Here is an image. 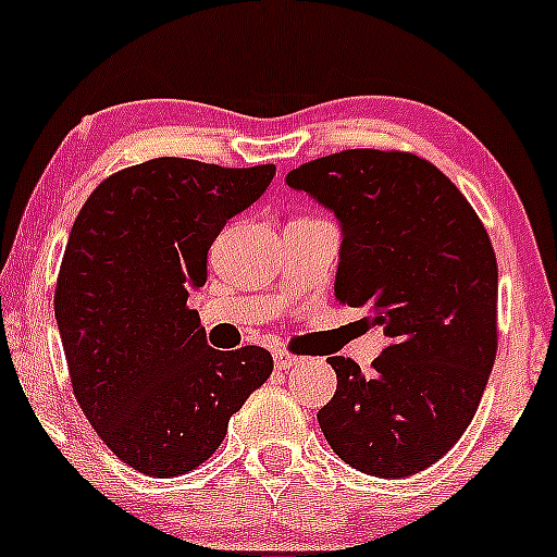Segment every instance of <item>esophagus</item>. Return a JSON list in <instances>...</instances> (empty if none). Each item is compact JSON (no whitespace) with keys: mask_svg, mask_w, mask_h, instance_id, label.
<instances>
[{"mask_svg":"<svg viewBox=\"0 0 557 557\" xmlns=\"http://www.w3.org/2000/svg\"><path fill=\"white\" fill-rule=\"evenodd\" d=\"M299 362L297 355L286 352V349H276L273 352V366H276V371H289V368H295Z\"/></svg>","mask_w":557,"mask_h":557,"instance_id":"obj_1","label":"esophagus"}]
</instances>
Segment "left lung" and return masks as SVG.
<instances>
[{"label":"left lung","mask_w":557,"mask_h":557,"mask_svg":"<svg viewBox=\"0 0 557 557\" xmlns=\"http://www.w3.org/2000/svg\"><path fill=\"white\" fill-rule=\"evenodd\" d=\"M339 221L334 297L389 345L362 373L329 358L336 392L318 410L345 463L413 476L473 421L497 352V260L486 228L440 168L408 152L345 149L286 173Z\"/></svg>","instance_id":"1"}]
</instances>
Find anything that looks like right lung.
<instances>
[{
  "mask_svg": "<svg viewBox=\"0 0 557 557\" xmlns=\"http://www.w3.org/2000/svg\"><path fill=\"white\" fill-rule=\"evenodd\" d=\"M273 176L147 160L104 178L73 223L54 289L62 349L81 410L134 471L171 479L205 463L271 376L268 349H212L186 299L215 236Z\"/></svg>",
  "mask_w": 557,
  "mask_h": 557,
  "instance_id": "add662e5",
  "label": "right lung"
}]
</instances>
